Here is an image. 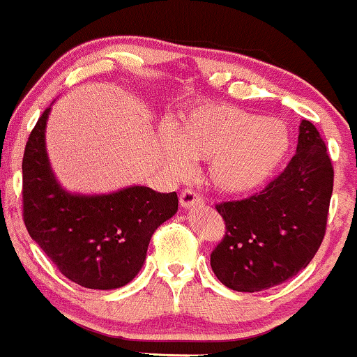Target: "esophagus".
<instances>
[{"label": "esophagus", "instance_id": "obj_1", "mask_svg": "<svg viewBox=\"0 0 357 357\" xmlns=\"http://www.w3.org/2000/svg\"><path fill=\"white\" fill-rule=\"evenodd\" d=\"M180 206H182L183 209H192V207L204 206V200L197 192H194L192 189H185L180 194Z\"/></svg>", "mask_w": 357, "mask_h": 357}]
</instances>
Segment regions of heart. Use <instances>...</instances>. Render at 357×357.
Returning <instances> with one entry per match:
<instances>
[{
	"label": "heart",
	"mask_w": 357,
	"mask_h": 357,
	"mask_svg": "<svg viewBox=\"0 0 357 357\" xmlns=\"http://www.w3.org/2000/svg\"><path fill=\"white\" fill-rule=\"evenodd\" d=\"M290 148V135L280 119L211 102L182 111L172 131L160 136V153L172 174L185 175L192 160L207 162L215 190L239 195L270 180Z\"/></svg>",
	"instance_id": "b5f03b06"
}]
</instances>
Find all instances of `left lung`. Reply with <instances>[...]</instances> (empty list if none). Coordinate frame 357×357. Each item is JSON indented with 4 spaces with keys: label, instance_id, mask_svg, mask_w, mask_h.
<instances>
[{
    "label": "left lung",
    "instance_id": "1",
    "mask_svg": "<svg viewBox=\"0 0 357 357\" xmlns=\"http://www.w3.org/2000/svg\"><path fill=\"white\" fill-rule=\"evenodd\" d=\"M334 168L317 128L302 119L297 153L250 199L215 206L226 236L211 255L222 285L261 291L287 282L312 261L326 234Z\"/></svg>",
    "mask_w": 357,
    "mask_h": 357
}]
</instances>
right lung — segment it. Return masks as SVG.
Instances as JSON below:
<instances>
[{
  "label": "right lung",
  "mask_w": 357,
  "mask_h": 357,
  "mask_svg": "<svg viewBox=\"0 0 357 357\" xmlns=\"http://www.w3.org/2000/svg\"><path fill=\"white\" fill-rule=\"evenodd\" d=\"M49 106L23 155V221L60 273L92 290L128 285L142 270L151 236L178 209L175 192L130 185L107 194L63 189L45 145Z\"/></svg>",
  "instance_id": "obj_1"
}]
</instances>
